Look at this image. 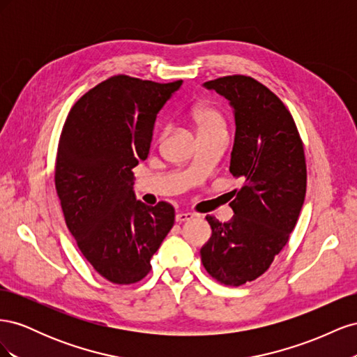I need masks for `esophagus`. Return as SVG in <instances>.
<instances>
[{"mask_svg": "<svg viewBox=\"0 0 357 357\" xmlns=\"http://www.w3.org/2000/svg\"><path fill=\"white\" fill-rule=\"evenodd\" d=\"M193 218H195V214H192L189 211H180L176 214V222L177 223H183V222H188V220H192Z\"/></svg>", "mask_w": 357, "mask_h": 357, "instance_id": "34e87169", "label": "esophagus"}]
</instances>
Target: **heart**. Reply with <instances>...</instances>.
Masks as SVG:
<instances>
[{
  "mask_svg": "<svg viewBox=\"0 0 357 357\" xmlns=\"http://www.w3.org/2000/svg\"><path fill=\"white\" fill-rule=\"evenodd\" d=\"M192 122L197 128L198 135L210 132H223L225 134V121L222 114L208 105H198L190 113Z\"/></svg>",
  "mask_w": 357,
  "mask_h": 357,
  "instance_id": "heart-1",
  "label": "heart"
}]
</instances>
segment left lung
<instances>
[{"mask_svg": "<svg viewBox=\"0 0 357 357\" xmlns=\"http://www.w3.org/2000/svg\"><path fill=\"white\" fill-rule=\"evenodd\" d=\"M234 109L231 174L243 180L229 202L234 218L207 215L211 236L201 248L207 273L226 286L261 277L287 244L307 190V165L295 121L266 86L247 75L204 83Z\"/></svg>", "mask_w": 357, "mask_h": 357, "instance_id": "1", "label": "left lung"}]
</instances>
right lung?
Listing matches in <instances>:
<instances>
[{"instance_id":"obj_1","label":"right lung","mask_w":357,"mask_h":357,"mask_svg":"<svg viewBox=\"0 0 357 357\" xmlns=\"http://www.w3.org/2000/svg\"><path fill=\"white\" fill-rule=\"evenodd\" d=\"M181 80L114 75L74 104L59 138L55 185L71 235L114 284L143 280L174 225L168 202L137 201L132 168L147 159L156 116Z\"/></svg>"}]
</instances>
